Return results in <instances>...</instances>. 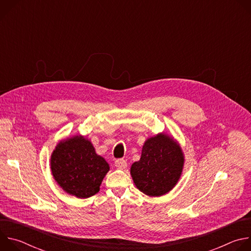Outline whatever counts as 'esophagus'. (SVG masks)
Instances as JSON below:
<instances>
[{
  "instance_id": "obj_1",
  "label": "esophagus",
  "mask_w": 251,
  "mask_h": 251,
  "mask_svg": "<svg viewBox=\"0 0 251 251\" xmlns=\"http://www.w3.org/2000/svg\"><path fill=\"white\" fill-rule=\"evenodd\" d=\"M115 166H116V168L123 170V169L127 168V162L124 159H118L115 161Z\"/></svg>"
}]
</instances>
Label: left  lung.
<instances>
[{
	"instance_id": "left-lung-1",
	"label": "left lung",
	"mask_w": 251,
	"mask_h": 251,
	"mask_svg": "<svg viewBox=\"0 0 251 251\" xmlns=\"http://www.w3.org/2000/svg\"><path fill=\"white\" fill-rule=\"evenodd\" d=\"M185 157L173 137L160 133L147 139L141 158L131 166V176L139 191L150 197L169 193L180 180Z\"/></svg>"
}]
</instances>
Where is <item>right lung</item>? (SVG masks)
<instances>
[{
	"label": "right lung",
	"instance_id": "add662e5",
	"mask_svg": "<svg viewBox=\"0 0 251 251\" xmlns=\"http://www.w3.org/2000/svg\"><path fill=\"white\" fill-rule=\"evenodd\" d=\"M50 169L58 186L67 194L87 199L100 190L110 167L96 154L92 143L76 135L60 141L50 157Z\"/></svg>",
	"mask_w": 251,
	"mask_h": 251
}]
</instances>
